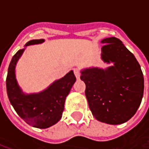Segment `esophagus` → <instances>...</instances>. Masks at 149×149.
<instances>
[{
	"label": "esophagus",
	"instance_id": "34e87169",
	"mask_svg": "<svg viewBox=\"0 0 149 149\" xmlns=\"http://www.w3.org/2000/svg\"><path fill=\"white\" fill-rule=\"evenodd\" d=\"M73 72H74V74L75 76H76V77L77 78V79H79L80 77H81V71H80V69L77 68H75L74 69H73Z\"/></svg>",
	"mask_w": 149,
	"mask_h": 149
}]
</instances>
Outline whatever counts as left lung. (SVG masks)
Returning <instances> with one entry per match:
<instances>
[{"mask_svg":"<svg viewBox=\"0 0 149 149\" xmlns=\"http://www.w3.org/2000/svg\"><path fill=\"white\" fill-rule=\"evenodd\" d=\"M101 57L114 65L105 70L93 68L81 72L85 96L94 117L120 125L135 115L144 94V76L134 55L116 37L104 39Z\"/></svg>","mask_w":149,"mask_h":149,"instance_id":"1","label":"left lung"}]
</instances>
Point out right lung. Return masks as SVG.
<instances>
[{
  "mask_svg": "<svg viewBox=\"0 0 149 149\" xmlns=\"http://www.w3.org/2000/svg\"><path fill=\"white\" fill-rule=\"evenodd\" d=\"M42 42H44L43 39L32 40L25 46ZM24 50H18L13 56L8 66L6 77L8 99L17 113L27 124L36 128H49L61 118L65 98L76 81V77L73 72L70 71L41 93L24 95L15 77V66Z\"/></svg>",
  "mask_w": 149,
  "mask_h": 149,
  "instance_id": "1",
  "label": "right lung"
}]
</instances>
